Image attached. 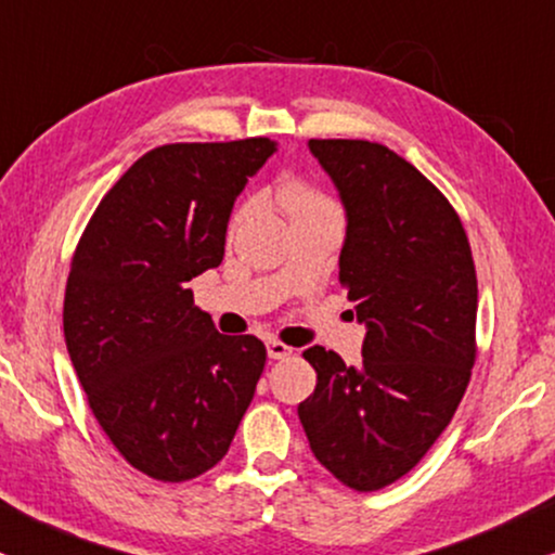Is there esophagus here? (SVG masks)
<instances>
[{
	"mask_svg": "<svg viewBox=\"0 0 555 555\" xmlns=\"http://www.w3.org/2000/svg\"><path fill=\"white\" fill-rule=\"evenodd\" d=\"M266 352H269L271 360H284L289 358L294 350L292 347H286L284 343H279V339H269V343H266Z\"/></svg>",
	"mask_w": 555,
	"mask_h": 555,
	"instance_id": "1",
	"label": "esophagus"
}]
</instances>
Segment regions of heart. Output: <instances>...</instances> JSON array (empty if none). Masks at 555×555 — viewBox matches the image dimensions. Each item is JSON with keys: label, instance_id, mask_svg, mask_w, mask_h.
<instances>
[{"label": "heart", "instance_id": "b5f03b06", "mask_svg": "<svg viewBox=\"0 0 555 555\" xmlns=\"http://www.w3.org/2000/svg\"><path fill=\"white\" fill-rule=\"evenodd\" d=\"M279 203L284 205L286 212H289L292 218L312 216V212L335 210V205H332L327 197L322 195V192H317V190L307 188V184H299V182H284L282 188H279ZM248 212H250V205H246V208H243L238 216H235V225H238L243 218H248Z\"/></svg>", "mask_w": 555, "mask_h": 555}]
</instances>
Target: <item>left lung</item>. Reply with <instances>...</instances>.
I'll return each instance as SVG.
<instances>
[{"label": "left lung", "instance_id": "1", "mask_svg": "<svg viewBox=\"0 0 555 555\" xmlns=\"http://www.w3.org/2000/svg\"><path fill=\"white\" fill-rule=\"evenodd\" d=\"M345 208L339 284L365 324L363 363L314 345L317 388L299 403L309 449L339 482L380 490L452 421L475 365L477 273L462 220L388 146L309 139Z\"/></svg>", "mask_w": 555, "mask_h": 555}]
</instances>
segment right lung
<instances>
[{"instance_id": "add662e5", "label": "right lung", "mask_w": 555, "mask_h": 555, "mask_svg": "<svg viewBox=\"0 0 555 555\" xmlns=\"http://www.w3.org/2000/svg\"><path fill=\"white\" fill-rule=\"evenodd\" d=\"M271 139L167 144L95 208L65 286L63 330L93 416L131 467L184 482L231 449L263 373L254 335H220L190 279L225 254L233 203Z\"/></svg>"}]
</instances>
